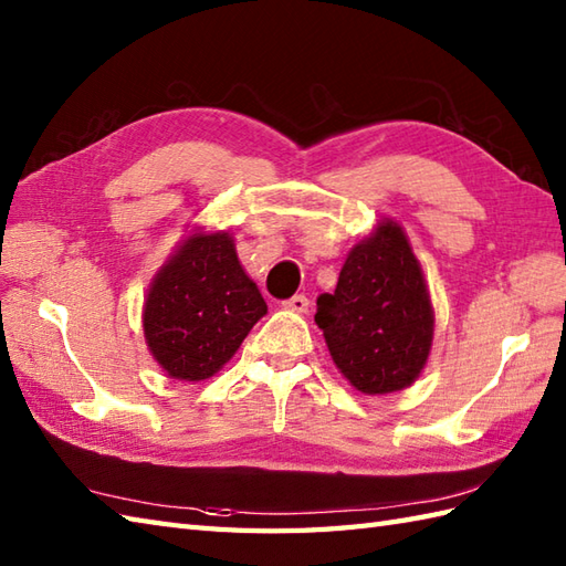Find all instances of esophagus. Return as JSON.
<instances>
[{
	"instance_id": "obj_1",
	"label": "esophagus",
	"mask_w": 566,
	"mask_h": 566,
	"mask_svg": "<svg viewBox=\"0 0 566 566\" xmlns=\"http://www.w3.org/2000/svg\"><path fill=\"white\" fill-rule=\"evenodd\" d=\"M284 308L286 311H294V314H306V311H308V298L304 294H296L292 298H286Z\"/></svg>"
}]
</instances>
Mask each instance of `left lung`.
Returning <instances> with one entry per match:
<instances>
[{
  "mask_svg": "<svg viewBox=\"0 0 566 566\" xmlns=\"http://www.w3.org/2000/svg\"><path fill=\"white\" fill-rule=\"evenodd\" d=\"M316 323L335 367L367 396L401 391L420 377L436 331L423 270L403 228L381 219L347 252Z\"/></svg>",
  "mask_w": 566,
  "mask_h": 566,
  "instance_id": "obj_1",
  "label": "left lung"
}]
</instances>
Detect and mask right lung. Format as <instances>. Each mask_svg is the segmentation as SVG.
I'll list each match as a JSON object with an SVG mask.
<instances>
[{"instance_id":"right-lung-1","label":"right lung","mask_w":566,"mask_h":566,"mask_svg":"<svg viewBox=\"0 0 566 566\" xmlns=\"http://www.w3.org/2000/svg\"><path fill=\"white\" fill-rule=\"evenodd\" d=\"M268 304L228 231L195 228L148 286L143 335L167 377L203 381L235 355Z\"/></svg>"}]
</instances>
